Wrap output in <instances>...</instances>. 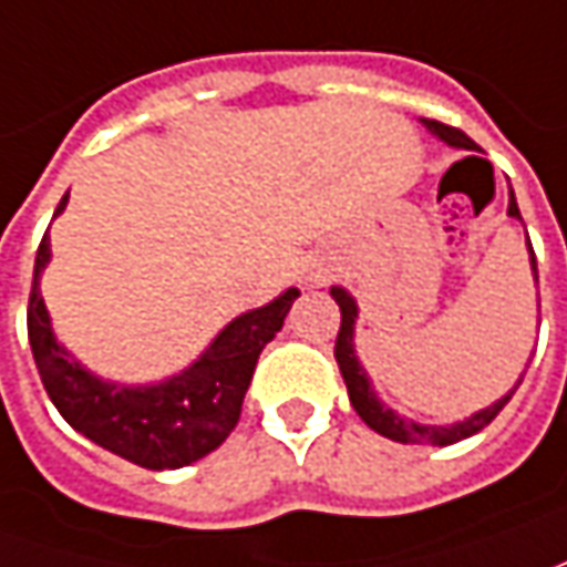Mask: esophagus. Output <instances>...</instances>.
Returning a JSON list of instances; mask_svg holds the SVG:
<instances>
[{"label": "esophagus", "mask_w": 567, "mask_h": 567, "mask_svg": "<svg viewBox=\"0 0 567 567\" xmlns=\"http://www.w3.org/2000/svg\"><path fill=\"white\" fill-rule=\"evenodd\" d=\"M310 282H313V285H322V282H326V276H313Z\"/></svg>", "instance_id": "34e87169"}]
</instances>
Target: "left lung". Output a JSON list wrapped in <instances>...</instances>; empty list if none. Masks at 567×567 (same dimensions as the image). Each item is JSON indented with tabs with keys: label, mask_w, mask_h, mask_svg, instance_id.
Here are the masks:
<instances>
[{
	"label": "left lung",
	"mask_w": 567,
	"mask_h": 567,
	"mask_svg": "<svg viewBox=\"0 0 567 567\" xmlns=\"http://www.w3.org/2000/svg\"><path fill=\"white\" fill-rule=\"evenodd\" d=\"M420 125L426 127L433 137L445 141L449 147L480 150L477 144L464 134V131H458V127L442 125V122H433V118H420ZM508 216H512V219H520V209H517L515 204V190H512V197H508ZM527 250H530V269H534V279H537V257H534V247H530V241H527ZM329 295L336 298L339 310H342V326H339V339H336V361H339L342 380L344 385H348V399H351V404H354V411L361 414L363 423H367L373 433L385 436V440L404 442V445H452V442L467 440V436L480 433L486 423H493V417H496L498 411L512 401L515 389L520 385V380H524V373H520V380H517L515 385L502 395V399H496L489 408H483V411H474L471 417L455 420V423H417V420L401 417L399 411H392L385 401H380L377 389H373V382H370L367 370H363L361 358H358V348H354L358 301L351 298V291H344L342 285H332V288H329Z\"/></svg>",
	"instance_id": "1"
}]
</instances>
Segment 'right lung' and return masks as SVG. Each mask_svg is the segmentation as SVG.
<instances>
[{
  "label": "right lung",
  "instance_id": "obj_1",
  "mask_svg": "<svg viewBox=\"0 0 567 567\" xmlns=\"http://www.w3.org/2000/svg\"><path fill=\"white\" fill-rule=\"evenodd\" d=\"M65 206L69 194L55 206V216ZM50 257V238L43 235L33 264L28 339L40 380L59 414L81 436L147 471H175L219 449L241 417V401L260 351L276 339L301 291L285 288L279 298L235 317L182 373L150 385H125L90 373L55 339L40 295V276Z\"/></svg>",
  "mask_w": 567,
  "mask_h": 567
}]
</instances>
